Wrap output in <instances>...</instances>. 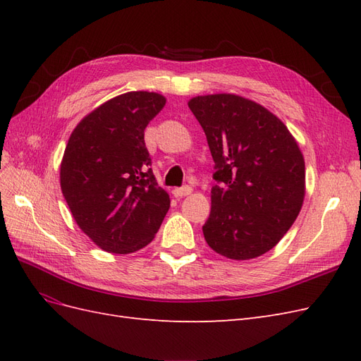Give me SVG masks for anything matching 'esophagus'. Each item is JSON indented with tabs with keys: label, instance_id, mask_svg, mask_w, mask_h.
<instances>
[{
	"label": "esophagus",
	"instance_id": "1",
	"mask_svg": "<svg viewBox=\"0 0 361 361\" xmlns=\"http://www.w3.org/2000/svg\"><path fill=\"white\" fill-rule=\"evenodd\" d=\"M192 188L190 187V185H183V187H179V188H174L173 190V194L176 195V197H185V195L191 194Z\"/></svg>",
	"mask_w": 361,
	"mask_h": 361
}]
</instances>
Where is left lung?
<instances>
[{
  "label": "left lung",
  "instance_id": "obj_1",
  "mask_svg": "<svg viewBox=\"0 0 361 361\" xmlns=\"http://www.w3.org/2000/svg\"><path fill=\"white\" fill-rule=\"evenodd\" d=\"M215 162L207 245L228 259L262 256L285 236L301 211L304 158L280 118L236 94L192 97Z\"/></svg>",
  "mask_w": 361,
  "mask_h": 361
}]
</instances>
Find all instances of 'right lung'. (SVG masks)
Here are the masks:
<instances>
[{
  "label": "right lung",
  "mask_w": 361,
  "mask_h": 361,
  "mask_svg": "<svg viewBox=\"0 0 361 361\" xmlns=\"http://www.w3.org/2000/svg\"><path fill=\"white\" fill-rule=\"evenodd\" d=\"M164 105L158 93L120 94L84 117L64 150V199L81 231L108 253L146 247L170 207L145 143V129Z\"/></svg>",
  "instance_id": "right-lung-1"
}]
</instances>
